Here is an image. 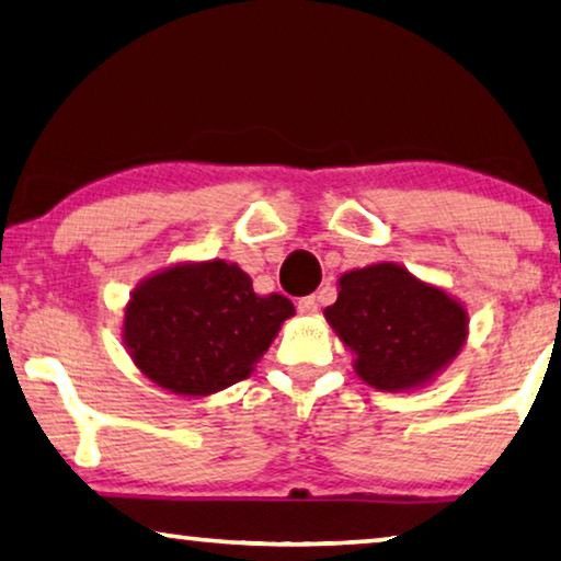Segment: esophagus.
<instances>
[{
  "instance_id": "34e87169",
  "label": "esophagus",
  "mask_w": 561,
  "mask_h": 561,
  "mask_svg": "<svg viewBox=\"0 0 561 561\" xmlns=\"http://www.w3.org/2000/svg\"><path fill=\"white\" fill-rule=\"evenodd\" d=\"M297 309L302 314H317V309H320V305H317V297H302V299H299Z\"/></svg>"
}]
</instances>
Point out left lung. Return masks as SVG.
Here are the masks:
<instances>
[{
  "label": "left lung",
  "instance_id": "obj_1",
  "mask_svg": "<svg viewBox=\"0 0 561 561\" xmlns=\"http://www.w3.org/2000/svg\"><path fill=\"white\" fill-rule=\"evenodd\" d=\"M324 320L355 355L357 378L382 392L425 388L456 360L468 337L463 302L380 262L345 272Z\"/></svg>",
  "mask_w": 561,
  "mask_h": 561
}]
</instances>
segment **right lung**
<instances>
[{
  "instance_id": "right-lung-1",
  "label": "right lung",
  "mask_w": 561,
  "mask_h": 561,
  "mask_svg": "<svg viewBox=\"0 0 561 561\" xmlns=\"http://www.w3.org/2000/svg\"><path fill=\"white\" fill-rule=\"evenodd\" d=\"M289 317L295 305L256 295L239 264L179 262L130 291L123 345L158 388L201 398L249 378Z\"/></svg>"
}]
</instances>
